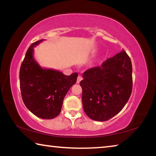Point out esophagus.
Segmentation results:
<instances>
[{
    "label": "esophagus",
    "mask_w": 156,
    "mask_h": 156,
    "mask_svg": "<svg viewBox=\"0 0 156 156\" xmlns=\"http://www.w3.org/2000/svg\"><path fill=\"white\" fill-rule=\"evenodd\" d=\"M82 79H83V78H82V76L79 75V76H78V78H77V83H80V82L82 80Z\"/></svg>",
    "instance_id": "1"
}]
</instances>
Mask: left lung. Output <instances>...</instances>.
Masks as SVG:
<instances>
[{"label":"left lung","instance_id":"left-lung-1","mask_svg":"<svg viewBox=\"0 0 156 156\" xmlns=\"http://www.w3.org/2000/svg\"><path fill=\"white\" fill-rule=\"evenodd\" d=\"M80 84L84 112L91 119L106 121L118 114L132 91V65L125 50L85 71Z\"/></svg>","mask_w":156,"mask_h":156}]
</instances>
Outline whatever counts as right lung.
<instances>
[{"mask_svg": "<svg viewBox=\"0 0 156 156\" xmlns=\"http://www.w3.org/2000/svg\"><path fill=\"white\" fill-rule=\"evenodd\" d=\"M43 41L31 44L26 52L20 69V87L23 102L31 113L43 119H52L60 114L63 100L76 83L78 73L66 76L42 68L34 58V47Z\"/></svg>", "mask_w": 156, "mask_h": 156, "instance_id": "1", "label": "right lung"}]
</instances>
